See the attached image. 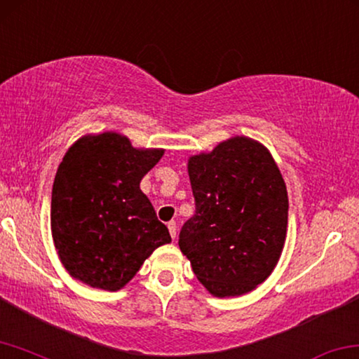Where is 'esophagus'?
I'll use <instances>...</instances> for the list:
<instances>
[{"mask_svg":"<svg viewBox=\"0 0 359 359\" xmlns=\"http://www.w3.org/2000/svg\"><path fill=\"white\" fill-rule=\"evenodd\" d=\"M168 231H170V236H172L175 239V237H176V223L175 222L168 223Z\"/></svg>","mask_w":359,"mask_h":359,"instance_id":"obj_1","label":"esophagus"}]
</instances>
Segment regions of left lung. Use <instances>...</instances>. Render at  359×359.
I'll return each mask as SVG.
<instances>
[{
    "mask_svg": "<svg viewBox=\"0 0 359 359\" xmlns=\"http://www.w3.org/2000/svg\"><path fill=\"white\" fill-rule=\"evenodd\" d=\"M194 217L178 245L213 297L249 294L278 264L287 236L289 198L271 152L247 136L187 158Z\"/></svg>",
    "mask_w": 359,
    "mask_h": 359,
    "instance_id": "8db88e82",
    "label": "left lung"
}]
</instances>
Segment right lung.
Wrapping results in <instances>:
<instances>
[{"label": "right lung", "mask_w": 359, "mask_h": 359, "mask_svg": "<svg viewBox=\"0 0 359 359\" xmlns=\"http://www.w3.org/2000/svg\"><path fill=\"white\" fill-rule=\"evenodd\" d=\"M163 152L133 147L115 131L85 135L69 147L53 184L51 233L72 278L120 290L157 247L172 242L140 189Z\"/></svg>", "instance_id": "obj_1"}]
</instances>
